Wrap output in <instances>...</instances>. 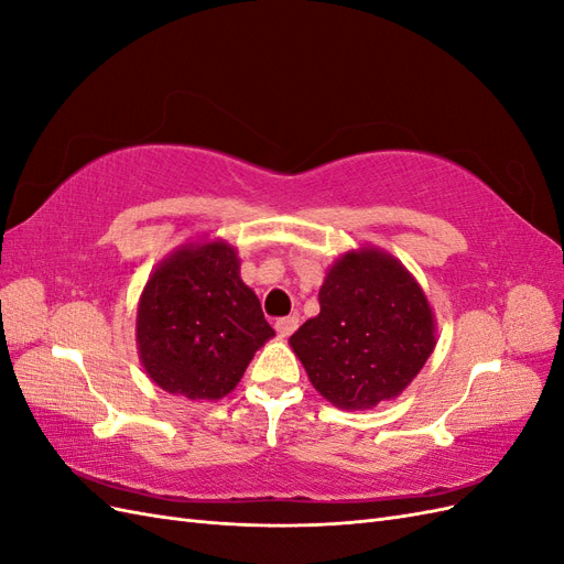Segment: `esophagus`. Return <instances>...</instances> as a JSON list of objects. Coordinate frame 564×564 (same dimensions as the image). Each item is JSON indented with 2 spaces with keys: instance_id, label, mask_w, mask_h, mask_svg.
Instances as JSON below:
<instances>
[{
  "instance_id": "34e87169",
  "label": "esophagus",
  "mask_w": 564,
  "mask_h": 564,
  "mask_svg": "<svg viewBox=\"0 0 564 564\" xmlns=\"http://www.w3.org/2000/svg\"><path fill=\"white\" fill-rule=\"evenodd\" d=\"M296 327H299V317H296V315H286V317H280V319L275 322V329H278V334H280L282 338L292 336V334L296 332Z\"/></svg>"
}]
</instances>
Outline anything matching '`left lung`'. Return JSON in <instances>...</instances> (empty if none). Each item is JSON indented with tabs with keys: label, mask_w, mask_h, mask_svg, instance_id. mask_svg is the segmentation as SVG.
Returning <instances> with one entry per match:
<instances>
[{
	"label": "left lung",
	"mask_w": 564,
	"mask_h": 564,
	"mask_svg": "<svg viewBox=\"0 0 564 564\" xmlns=\"http://www.w3.org/2000/svg\"><path fill=\"white\" fill-rule=\"evenodd\" d=\"M322 398L340 409L395 400L435 350V317L390 253L362 247L329 268L319 315L289 338Z\"/></svg>",
	"instance_id": "8db88e82"
}]
</instances>
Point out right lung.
Wrapping results in <instances>:
<instances>
[{
  "label": "right lung",
  "instance_id": "right-lung-1",
  "mask_svg": "<svg viewBox=\"0 0 564 564\" xmlns=\"http://www.w3.org/2000/svg\"><path fill=\"white\" fill-rule=\"evenodd\" d=\"M275 336L224 242L185 245L152 272L135 315L148 377L187 400H220L240 383L253 352Z\"/></svg>",
  "mask_w": 564,
  "mask_h": 564
}]
</instances>
